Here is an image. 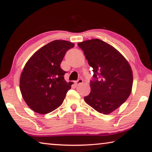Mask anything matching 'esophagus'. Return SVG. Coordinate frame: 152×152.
I'll list each match as a JSON object with an SVG mask.
<instances>
[{
  "instance_id": "obj_1",
  "label": "esophagus",
  "mask_w": 152,
  "mask_h": 152,
  "mask_svg": "<svg viewBox=\"0 0 152 152\" xmlns=\"http://www.w3.org/2000/svg\"><path fill=\"white\" fill-rule=\"evenodd\" d=\"M83 83V79H81V78L78 79V80H76V82H75V83H76V85H80V84H82Z\"/></svg>"
}]
</instances>
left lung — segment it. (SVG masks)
I'll list each match as a JSON object with an SVG mask.
<instances>
[{
  "instance_id": "1",
  "label": "left lung",
  "mask_w": 152,
  "mask_h": 152,
  "mask_svg": "<svg viewBox=\"0 0 152 152\" xmlns=\"http://www.w3.org/2000/svg\"><path fill=\"white\" fill-rule=\"evenodd\" d=\"M78 46L94 72L91 92L84 99L96 111L110 114L125 102L132 91L130 65L117 50L100 39L86 40Z\"/></svg>"
}]
</instances>
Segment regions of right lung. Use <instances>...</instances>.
<instances>
[{
    "label": "right lung",
    "mask_w": 152,
    "mask_h": 152,
    "mask_svg": "<svg viewBox=\"0 0 152 152\" xmlns=\"http://www.w3.org/2000/svg\"><path fill=\"white\" fill-rule=\"evenodd\" d=\"M74 46L65 40H54L34 53L24 66L20 89L26 104L39 114L50 113L62 104L71 83L61 68L65 53Z\"/></svg>",
    "instance_id": "1"
}]
</instances>
